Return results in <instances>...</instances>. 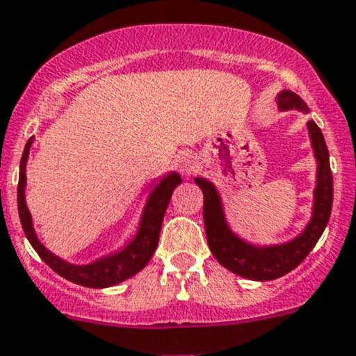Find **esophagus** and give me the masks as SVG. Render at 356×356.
Segmentation results:
<instances>
[{
    "mask_svg": "<svg viewBox=\"0 0 356 356\" xmlns=\"http://www.w3.org/2000/svg\"><path fill=\"white\" fill-rule=\"evenodd\" d=\"M196 167V160L191 156V154H184V156H181V160H179V170L182 172L184 175H189L193 170H195Z\"/></svg>",
    "mask_w": 356,
    "mask_h": 356,
    "instance_id": "34e87169",
    "label": "esophagus"
}]
</instances>
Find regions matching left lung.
Listing matches in <instances>:
<instances>
[{"label":"left lung","mask_w":356,"mask_h":356,"mask_svg":"<svg viewBox=\"0 0 356 356\" xmlns=\"http://www.w3.org/2000/svg\"><path fill=\"white\" fill-rule=\"evenodd\" d=\"M277 101L282 109H299V111L308 113V106L305 104V101L291 90L282 92ZM308 132L312 137L315 158L318 161L313 216L306 229L287 243L255 247V245L238 238L227 226L216 186L207 179L195 177V182L203 191V222H205L207 241H209L210 250L226 270L233 271L238 277L257 282H268L284 277L305 261L329 222L334 196L329 149H327L322 130L313 120L308 122Z\"/></svg>","instance_id":"8db88e82"}]
</instances>
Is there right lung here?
Returning <instances> with one entry per match:
<instances>
[{
    "mask_svg": "<svg viewBox=\"0 0 356 356\" xmlns=\"http://www.w3.org/2000/svg\"><path fill=\"white\" fill-rule=\"evenodd\" d=\"M31 144H33V137L27 140L26 147H24L22 160H20L17 205H19V217L20 222H22L24 233H26L27 240L33 245L34 250L38 252V255L62 278L90 289L111 287V285L122 284L127 278L139 273L144 266L149 262V259L153 257L154 250H156L165 210H167L174 189L181 184V175L175 174V172L165 175L160 184L151 191L146 207L143 210V217H140L139 231H137L136 238L123 250L97 259L90 264H71V262L51 254L48 248H44V245L38 240L36 233H34L33 219H31V213L27 210L26 193H24L26 191V163L27 158H29Z\"/></svg>",
    "mask_w": 356,
    "mask_h": 356,
    "instance_id": "add662e5",
    "label": "right lung"
}]
</instances>
